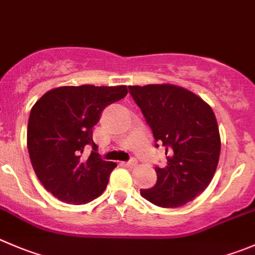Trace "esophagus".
Wrapping results in <instances>:
<instances>
[{"label":"esophagus","mask_w":255,"mask_h":255,"mask_svg":"<svg viewBox=\"0 0 255 255\" xmlns=\"http://www.w3.org/2000/svg\"><path fill=\"white\" fill-rule=\"evenodd\" d=\"M126 164H127L128 167H135V165H137V159H135V158H130L128 162H126Z\"/></svg>","instance_id":"1"}]
</instances>
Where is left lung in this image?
Masks as SVG:
<instances>
[{
    "instance_id": "left-lung-1",
    "label": "left lung",
    "mask_w": 255,
    "mask_h": 255,
    "mask_svg": "<svg viewBox=\"0 0 255 255\" xmlns=\"http://www.w3.org/2000/svg\"><path fill=\"white\" fill-rule=\"evenodd\" d=\"M152 129L155 147L165 148L167 165L155 167L157 183L140 196L163 208L193 201L211 183L221 154V135L209 105L173 85L129 86Z\"/></svg>"
}]
</instances>
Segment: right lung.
Masks as SVG:
<instances>
[{"mask_svg": "<svg viewBox=\"0 0 255 255\" xmlns=\"http://www.w3.org/2000/svg\"><path fill=\"white\" fill-rule=\"evenodd\" d=\"M126 86H66L44 93L32 107L27 127V148L39 182L57 199L86 204L105 192L117 164L97 153L93 126L103 110L126 97ZM93 147L90 157L84 148Z\"/></svg>", "mask_w": 255, "mask_h": 255, "instance_id": "add662e5", "label": "right lung"}]
</instances>
